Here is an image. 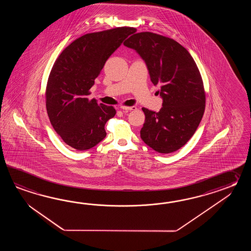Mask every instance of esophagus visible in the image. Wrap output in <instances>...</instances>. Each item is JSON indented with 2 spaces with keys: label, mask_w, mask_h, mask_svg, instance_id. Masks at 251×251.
<instances>
[{
  "label": "esophagus",
  "mask_w": 251,
  "mask_h": 251,
  "mask_svg": "<svg viewBox=\"0 0 251 251\" xmlns=\"http://www.w3.org/2000/svg\"><path fill=\"white\" fill-rule=\"evenodd\" d=\"M121 109L123 111H131V110H135L136 107L134 106H131V107H121Z\"/></svg>",
  "instance_id": "obj_1"
}]
</instances>
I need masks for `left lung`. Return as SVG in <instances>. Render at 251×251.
<instances>
[{"mask_svg": "<svg viewBox=\"0 0 251 251\" xmlns=\"http://www.w3.org/2000/svg\"><path fill=\"white\" fill-rule=\"evenodd\" d=\"M124 45L145 62L163 100L159 112L142 108L145 122L141 138L160 153L176 151L192 137L204 112L205 93L198 65L179 43L159 34L136 33Z\"/></svg>", "mask_w": 251, "mask_h": 251, "instance_id": "left-lung-1", "label": "left lung"}]
</instances>
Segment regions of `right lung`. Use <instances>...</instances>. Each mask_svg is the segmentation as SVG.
Masks as SVG:
<instances>
[{"label":"right lung","instance_id":"add662e5","mask_svg":"<svg viewBox=\"0 0 251 251\" xmlns=\"http://www.w3.org/2000/svg\"><path fill=\"white\" fill-rule=\"evenodd\" d=\"M134 31L121 27L86 34L54 62L46 91L47 111L54 131L72 148L91 149L106 137L105 125L116 109L87 96L107 59Z\"/></svg>","mask_w":251,"mask_h":251}]
</instances>
